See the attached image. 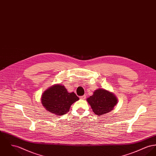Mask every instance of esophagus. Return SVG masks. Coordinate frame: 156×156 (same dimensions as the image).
Here are the masks:
<instances>
[{
  "instance_id": "esophagus-1",
  "label": "esophagus",
  "mask_w": 156,
  "mask_h": 156,
  "mask_svg": "<svg viewBox=\"0 0 156 156\" xmlns=\"http://www.w3.org/2000/svg\"><path fill=\"white\" fill-rule=\"evenodd\" d=\"M85 98H86V95H83V96H80V99H85Z\"/></svg>"
}]
</instances>
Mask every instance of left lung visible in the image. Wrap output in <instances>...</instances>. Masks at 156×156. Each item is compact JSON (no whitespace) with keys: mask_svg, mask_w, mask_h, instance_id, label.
Listing matches in <instances>:
<instances>
[{"mask_svg":"<svg viewBox=\"0 0 156 156\" xmlns=\"http://www.w3.org/2000/svg\"><path fill=\"white\" fill-rule=\"evenodd\" d=\"M94 113L102 115L112 111L118 103V99L114 94L105 89L99 88L87 99Z\"/></svg>","mask_w":156,"mask_h":156,"instance_id":"left-lung-1","label":"left lung"}]
</instances>
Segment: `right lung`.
Segmentation results:
<instances>
[{
    "instance_id": "right-lung-1",
    "label": "right lung",
    "mask_w": 156,
    "mask_h": 156,
    "mask_svg": "<svg viewBox=\"0 0 156 156\" xmlns=\"http://www.w3.org/2000/svg\"><path fill=\"white\" fill-rule=\"evenodd\" d=\"M41 104L53 114L62 116L67 113L71 105L79 100L74 92L69 93L62 84H55L42 94Z\"/></svg>"
}]
</instances>
